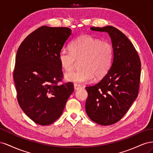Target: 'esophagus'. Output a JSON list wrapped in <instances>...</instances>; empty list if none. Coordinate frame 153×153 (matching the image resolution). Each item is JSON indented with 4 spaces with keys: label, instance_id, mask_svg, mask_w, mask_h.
<instances>
[{
    "label": "esophagus",
    "instance_id": "1",
    "mask_svg": "<svg viewBox=\"0 0 153 153\" xmlns=\"http://www.w3.org/2000/svg\"><path fill=\"white\" fill-rule=\"evenodd\" d=\"M80 88H81V86L80 85H78L76 84H74V89H75V90H78L79 89H80Z\"/></svg>",
    "mask_w": 153,
    "mask_h": 153
}]
</instances>
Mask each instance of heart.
Instances as JSON below:
<instances>
[{
    "instance_id": "obj_1",
    "label": "heart",
    "mask_w": 153,
    "mask_h": 153,
    "mask_svg": "<svg viewBox=\"0 0 153 153\" xmlns=\"http://www.w3.org/2000/svg\"><path fill=\"white\" fill-rule=\"evenodd\" d=\"M70 50L62 48L59 61L66 72L71 71L76 61L80 62L79 70L67 73L66 79L75 84L90 82L103 78L110 69L114 58V48L108 41H101L89 35H83L74 39Z\"/></svg>"
}]
</instances>
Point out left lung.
I'll use <instances>...</instances> for the list:
<instances>
[{
	"mask_svg": "<svg viewBox=\"0 0 153 153\" xmlns=\"http://www.w3.org/2000/svg\"><path fill=\"white\" fill-rule=\"evenodd\" d=\"M109 34L114 48L110 69L98 83L85 87L87 114L104 126L116 123L128 112L138 94L141 62L136 49L122 32L112 26L91 27Z\"/></svg>",
	"mask_w": 153,
	"mask_h": 153,
	"instance_id": "8db88e82",
	"label": "left lung"
}]
</instances>
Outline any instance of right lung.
<instances>
[{
  "label": "right lung",
  "instance_id": "1",
  "mask_svg": "<svg viewBox=\"0 0 153 153\" xmlns=\"http://www.w3.org/2000/svg\"><path fill=\"white\" fill-rule=\"evenodd\" d=\"M71 34L68 27L42 26L27 36L18 49L13 71L17 100L25 114L40 125L61 116L72 92L63 78L59 53Z\"/></svg>",
  "mask_w": 153,
  "mask_h": 153
}]
</instances>
